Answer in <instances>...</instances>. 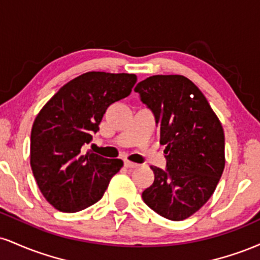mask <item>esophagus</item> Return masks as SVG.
<instances>
[{
    "instance_id": "1",
    "label": "esophagus",
    "mask_w": 260,
    "mask_h": 260,
    "mask_svg": "<svg viewBox=\"0 0 260 260\" xmlns=\"http://www.w3.org/2000/svg\"><path fill=\"white\" fill-rule=\"evenodd\" d=\"M124 166L128 169H136V168H138L139 165L136 162H132V161H129V160H124Z\"/></svg>"
}]
</instances>
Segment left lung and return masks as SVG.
I'll use <instances>...</instances> for the list:
<instances>
[{
	"mask_svg": "<svg viewBox=\"0 0 260 260\" xmlns=\"http://www.w3.org/2000/svg\"><path fill=\"white\" fill-rule=\"evenodd\" d=\"M134 91L154 112L168 160L165 171L150 166L155 180L142 193L143 201L159 215L181 221L209 201L225 169L221 122L184 76H151Z\"/></svg>",
	"mask_w": 260,
	"mask_h": 260,
	"instance_id": "8db88e82",
	"label": "left lung"
}]
</instances>
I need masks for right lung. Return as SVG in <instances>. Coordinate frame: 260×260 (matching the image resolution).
<instances>
[{
  "instance_id": "obj_1",
  "label": "right lung",
  "mask_w": 260,
  "mask_h": 260,
  "mask_svg": "<svg viewBox=\"0 0 260 260\" xmlns=\"http://www.w3.org/2000/svg\"><path fill=\"white\" fill-rule=\"evenodd\" d=\"M136 74L86 72L62 86L38 113L31 128L30 166L39 189L53 208L76 213L103 198L123 166L84 151L106 109L128 96Z\"/></svg>"
}]
</instances>
